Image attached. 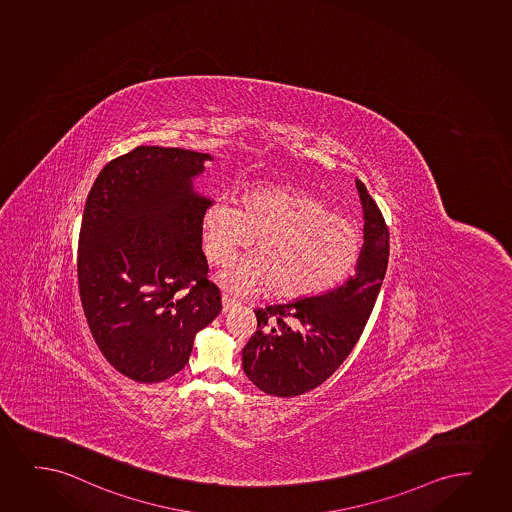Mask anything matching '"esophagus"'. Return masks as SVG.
Instances as JSON below:
<instances>
[{
    "label": "esophagus",
    "instance_id": "obj_1",
    "mask_svg": "<svg viewBox=\"0 0 512 512\" xmlns=\"http://www.w3.org/2000/svg\"><path fill=\"white\" fill-rule=\"evenodd\" d=\"M237 306H239V301H237V299H233L232 296H228V294L223 296V313H228L230 310H235Z\"/></svg>",
    "mask_w": 512,
    "mask_h": 512
}]
</instances>
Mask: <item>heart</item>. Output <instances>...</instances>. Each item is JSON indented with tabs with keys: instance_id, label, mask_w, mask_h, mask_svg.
I'll use <instances>...</instances> for the list:
<instances>
[{
	"instance_id": "obj_1",
	"label": "heart",
	"mask_w": 512,
	"mask_h": 512,
	"mask_svg": "<svg viewBox=\"0 0 512 512\" xmlns=\"http://www.w3.org/2000/svg\"><path fill=\"white\" fill-rule=\"evenodd\" d=\"M204 253L227 265L249 246L254 254L221 275L228 291L268 289L277 299H306L348 279L363 253L362 230L301 188L266 183L249 188L239 207L216 201L204 211Z\"/></svg>"
}]
</instances>
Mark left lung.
Wrapping results in <instances>:
<instances>
[{
  "instance_id": "obj_1",
  "label": "left lung",
  "mask_w": 512,
  "mask_h": 512,
  "mask_svg": "<svg viewBox=\"0 0 512 512\" xmlns=\"http://www.w3.org/2000/svg\"><path fill=\"white\" fill-rule=\"evenodd\" d=\"M363 207V253L353 277L332 291L254 310L258 329L242 350L249 381L266 395H303L327 381L362 336L389 259L381 209L356 180Z\"/></svg>"
}]
</instances>
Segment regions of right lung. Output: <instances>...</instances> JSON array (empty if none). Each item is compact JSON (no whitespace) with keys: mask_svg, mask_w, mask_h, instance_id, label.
<instances>
[{"mask_svg":"<svg viewBox=\"0 0 512 512\" xmlns=\"http://www.w3.org/2000/svg\"><path fill=\"white\" fill-rule=\"evenodd\" d=\"M209 154L136 147L105 166L79 232V298L98 350L136 382H161L188 363L194 337L220 315L207 280L194 190Z\"/></svg>","mask_w":512,"mask_h":512,"instance_id":"add662e5","label":"right lung"}]
</instances>
